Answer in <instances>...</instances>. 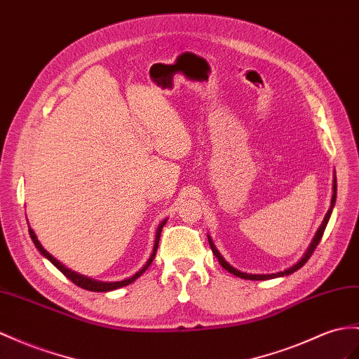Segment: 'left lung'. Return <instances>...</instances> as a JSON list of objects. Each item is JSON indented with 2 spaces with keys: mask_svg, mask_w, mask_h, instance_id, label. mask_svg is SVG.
<instances>
[{
  "mask_svg": "<svg viewBox=\"0 0 359 359\" xmlns=\"http://www.w3.org/2000/svg\"><path fill=\"white\" fill-rule=\"evenodd\" d=\"M335 198H337V180H334V196H332V201H330V208H329L327 214H326V217H325V219H323V223H321V226L318 227V231H317V233H316V236H314V240H312L311 245L308 247L306 253L303 255V258H302L297 264H294L292 267H290L288 270L279 271V273H273V274H249V273H243V271H238L236 269L232 267V265H229V264L224 261L223 256L219 255V252L215 249V245H214L212 240H210V238L208 236L209 244H210V249H212V252H214V255H215V258H218V262L222 264L223 269H226L229 273H232V274L238 276V278H241V279H249V280H267V279L280 278V276H288V274H291V273H294V271H297L299 269H302L303 265L306 264V261L311 258V255L314 253V250L317 249V245H318V243H320V240H321V236H323V233H325V229H326V226H327L330 214H332V209H334V205H335Z\"/></svg>",
  "mask_w": 359,
  "mask_h": 359,
  "instance_id": "obj_1",
  "label": "left lung"
}]
</instances>
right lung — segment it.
Wrapping results in <instances>:
<instances>
[{
    "label": "right lung",
    "mask_w": 359,
    "mask_h": 359,
    "mask_svg": "<svg viewBox=\"0 0 359 359\" xmlns=\"http://www.w3.org/2000/svg\"><path fill=\"white\" fill-rule=\"evenodd\" d=\"M163 224H165V222H162L161 223V226L158 227V232H156V241H154V249H153V253H151V256H150V259L147 261V264L144 265V267L137 271V273H135L132 278H128V279H126V280H121V282H98V280H94V279H89V278H86V276H81V274H79V273H76V271H72V270H69V269H67L65 265H62L56 258H53V256L43 249L42 247V244L38 241V238H36V235H34V232H33V229L32 227H29V233H30V236H32V241L34 243V245H36V249H38L39 252H41V255H43L45 258H47L54 267H57L63 274L67 276V278L71 280V282H74L77 287H80V288H83V290H88V291H95V292H106V291H112V290H116V288H121V287H126V285H128V283H132V282H135L137 278H140V276L150 267V264L153 262V258H154V255H156V250H158V244H159V238H161V232H162V227H163Z\"/></svg>",
    "instance_id": "obj_1"
}]
</instances>
